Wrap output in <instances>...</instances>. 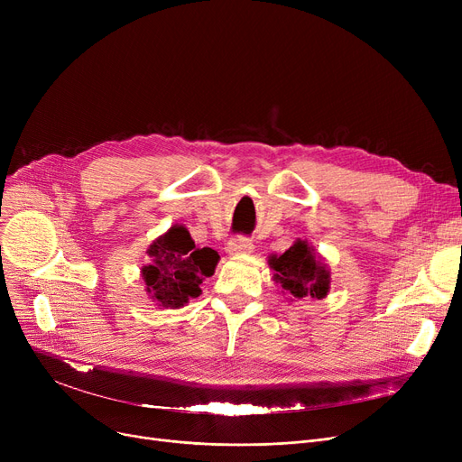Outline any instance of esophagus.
<instances>
[{"mask_svg": "<svg viewBox=\"0 0 462 462\" xmlns=\"http://www.w3.org/2000/svg\"><path fill=\"white\" fill-rule=\"evenodd\" d=\"M253 249H254L253 241H251V239H247V237H241V236H237V237H232V239L228 241V245H226V251H228L230 254L251 253Z\"/></svg>", "mask_w": 462, "mask_h": 462, "instance_id": "34e87169", "label": "esophagus"}]
</instances>
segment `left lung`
Segmentation results:
<instances>
[{
    "label": "left lung",
    "mask_w": 462,
    "mask_h": 462,
    "mask_svg": "<svg viewBox=\"0 0 462 462\" xmlns=\"http://www.w3.org/2000/svg\"><path fill=\"white\" fill-rule=\"evenodd\" d=\"M268 262L275 272L273 281L282 286L290 298L301 300L310 296L322 300L328 296L331 282L329 270L307 241L298 239L282 254H272Z\"/></svg>",
    "instance_id": "8db88e82"
}]
</instances>
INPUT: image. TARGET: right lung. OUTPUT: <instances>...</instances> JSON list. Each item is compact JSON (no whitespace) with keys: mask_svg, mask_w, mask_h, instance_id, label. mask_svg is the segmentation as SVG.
<instances>
[{"mask_svg":"<svg viewBox=\"0 0 462 462\" xmlns=\"http://www.w3.org/2000/svg\"><path fill=\"white\" fill-rule=\"evenodd\" d=\"M150 263L142 268L145 292L164 309H180L200 296V284L215 273L217 251L199 249L183 225L170 226L148 249Z\"/></svg>","mask_w":462,"mask_h":462,"instance_id":"1","label":"right lung"}]
</instances>
